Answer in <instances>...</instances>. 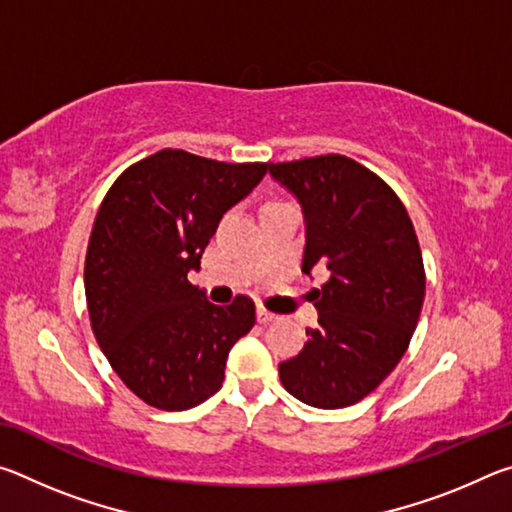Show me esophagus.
Returning <instances> with one entry per match:
<instances>
[{
    "label": "esophagus",
    "mask_w": 512,
    "mask_h": 512,
    "mask_svg": "<svg viewBox=\"0 0 512 512\" xmlns=\"http://www.w3.org/2000/svg\"><path fill=\"white\" fill-rule=\"evenodd\" d=\"M275 318H277V316H275V314H271V311H266L264 307H257V320H259V323H262V325H266V323H273Z\"/></svg>",
    "instance_id": "34e87169"
}]
</instances>
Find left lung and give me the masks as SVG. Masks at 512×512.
Segmentation results:
<instances>
[{"label":"left lung","instance_id":"left-lung-1","mask_svg":"<svg viewBox=\"0 0 512 512\" xmlns=\"http://www.w3.org/2000/svg\"><path fill=\"white\" fill-rule=\"evenodd\" d=\"M305 219L302 271L327 275L316 289L318 327L280 363L296 400L316 409L357 404L404 357L424 302V266L404 205L375 173L345 155L268 164Z\"/></svg>","mask_w":512,"mask_h":512}]
</instances>
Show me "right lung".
Returning a JSON list of instances; mask_svg holds the SVG:
<instances>
[{
    "instance_id": "right-lung-1",
    "label": "right lung",
    "mask_w": 512,
    "mask_h": 512,
    "mask_svg": "<svg viewBox=\"0 0 512 512\" xmlns=\"http://www.w3.org/2000/svg\"><path fill=\"white\" fill-rule=\"evenodd\" d=\"M268 164H228L164 149L133 164L103 198L85 255L92 332L112 370L155 409L185 411L221 388L228 352L255 325L237 296L212 305L187 275L223 214Z\"/></svg>"
}]
</instances>
